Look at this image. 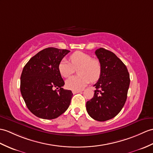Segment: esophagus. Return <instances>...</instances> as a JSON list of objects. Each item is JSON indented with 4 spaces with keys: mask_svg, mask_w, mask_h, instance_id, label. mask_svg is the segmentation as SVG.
Returning <instances> with one entry per match:
<instances>
[{
    "mask_svg": "<svg viewBox=\"0 0 153 153\" xmlns=\"http://www.w3.org/2000/svg\"><path fill=\"white\" fill-rule=\"evenodd\" d=\"M81 91H72V93L74 94H77V93H81Z\"/></svg>",
    "mask_w": 153,
    "mask_h": 153,
    "instance_id": "34e87169",
    "label": "esophagus"
}]
</instances>
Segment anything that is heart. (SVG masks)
<instances>
[{"instance_id":"1","label":"heart","mask_w":153,"mask_h":153,"mask_svg":"<svg viewBox=\"0 0 153 153\" xmlns=\"http://www.w3.org/2000/svg\"><path fill=\"white\" fill-rule=\"evenodd\" d=\"M71 63L64 59L59 64L58 69L62 77H68L77 70L78 76L70 77L66 81V87L72 91H80L91 82L98 80L101 75V65L98 59H92L90 55L77 51L70 56Z\"/></svg>"}]
</instances>
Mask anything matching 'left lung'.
Wrapping results in <instances>:
<instances>
[{"label": "left lung", "mask_w": 153, "mask_h": 153, "mask_svg": "<svg viewBox=\"0 0 153 153\" xmlns=\"http://www.w3.org/2000/svg\"><path fill=\"white\" fill-rule=\"evenodd\" d=\"M95 54L101 65V75L94 87L93 98L87 102L88 114L98 121L115 117L125 105L130 85L126 66L115 53L99 48Z\"/></svg>", "instance_id": "obj_1"}]
</instances>
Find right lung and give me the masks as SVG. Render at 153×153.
<instances>
[{"instance_id": "1", "label": "right lung", "mask_w": 153, "mask_h": 153, "mask_svg": "<svg viewBox=\"0 0 153 153\" xmlns=\"http://www.w3.org/2000/svg\"><path fill=\"white\" fill-rule=\"evenodd\" d=\"M69 52L66 49L45 48L24 66L21 93L28 109L39 118L56 119L69 107L73 94L62 88L65 82L58 69L59 62Z\"/></svg>"}]
</instances>
